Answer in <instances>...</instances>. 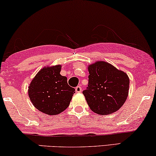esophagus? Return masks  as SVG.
Returning a JSON list of instances; mask_svg holds the SVG:
<instances>
[{
  "label": "esophagus",
  "instance_id": "1",
  "mask_svg": "<svg viewBox=\"0 0 156 156\" xmlns=\"http://www.w3.org/2000/svg\"><path fill=\"white\" fill-rule=\"evenodd\" d=\"M75 91L77 93L81 92V91H82V87H81L80 86H77L75 88Z\"/></svg>",
  "mask_w": 156,
  "mask_h": 156
}]
</instances>
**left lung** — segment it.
Returning <instances> with one entry per match:
<instances>
[{
    "label": "left lung",
    "instance_id": "8db88e82",
    "mask_svg": "<svg viewBox=\"0 0 156 156\" xmlns=\"http://www.w3.org/2000/svg\"><path fill=\"white\" fill-rule=\"evenodd\" d=\"M88 69V87L82 93L89 108L101 115L116 112L128 97L129 76L104 61L89 65Z\"/></svg>",
    "mask_w": 156,
    "mask_h": 156
}]
</instances>
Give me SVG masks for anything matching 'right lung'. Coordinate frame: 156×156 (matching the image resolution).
<instances>
[{
	"instance_id": "1",
	"label": "right lung",
	"mask_w": 156,
	"mask_h": 156,
	"mask_svg": "<svg viewBox=\"0 0 156 156\" xmlns=\"http://www.w3.org/2000/svg\"><path fill=\"white\" fill-rule=\"evenodd\" d=\"M60 71V65L43 68L28 87L34 106L46 114L56 115L65 111L75 93V89L68 84L67 78L59 74Z\"/></svg>"
}]
</instances>
